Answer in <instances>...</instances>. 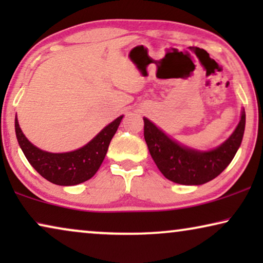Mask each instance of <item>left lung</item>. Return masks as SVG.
Returning a JSON list of instances; mask_svg holds the SVG:
<instances>
[{
  "label": "left lung",
  "instance_id": "1",
  "mask_svg": "<svg viewBox=\"0 0 263 263\" xmlns=\"http://www.w3.org/2000/svg\"><path fill=\"white\" fill-rule=\"evenodd\" d=\"M143 135L154 163L170 181L184 185H201L221 174L236 156L246 129V111L235 130L221 145L200 151L182 145L143 117Z\"/></svg>",
  "mask_w": 263,
  "mask_h": 263
}]
</instances>
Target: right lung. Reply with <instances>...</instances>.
<instances>
[{"instance_id":"right-lung-1","label":"right lung","mask_w":263,"mask_h":263,"mask_svg":"<svg viewBox=\"0 0 263 263\" xmlns=\"http://www.w3.org/2000/svg\"><path fill=\"white\" fill-rule=\"evenodd\" d=\"M123 115L103 128L88 143L64 153H51L38 148L27 140L15 116V134L20 148L35 171L57 185H77L96 175L106 156L111 139L117 132Z\"/></svg>"}]
</instances>
